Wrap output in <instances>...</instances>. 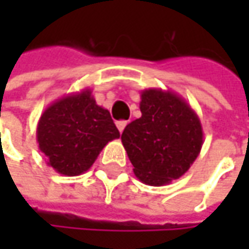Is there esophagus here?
Returning a JSON list of instances; mask_svg holds the SVG:
<instances>
[{
    "mask_svg": "<svg viewBox=\"0 0 249 249\" xmlns=\"http://www.w3.org/2000/svg\"><path fill=\"white\" fill-rule=\"evenodd\" d=\"M125 125H126V121H118V123H117V128H118V131H120V132H123V131H124Z\"/></svg>",
    "mask_w": 249,
    "mask_h": 249,
    "instance_id": "1",
    "label": "esophagus"
}]
</instances>
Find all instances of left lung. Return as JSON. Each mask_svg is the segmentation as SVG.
I'll return each instance as SVG.
<instances>
[{
	"label": "left lung",
	"instance_id": "left-lung-1",
	"mask_svg": "<svg viewBox=\"0 0 249 249\" xmlns=\"http://www.w3.org/2000/svg\"><path fill=\"white\" fill-rule=\"evenodd\" d=\"M141 117L125 126L121 141L137 178L148 186L172 183L186 173L203 145L197 114L177 93L141 90Z\"/></svg>",
	"mask_w": 249,
	"mask_h": 249
}]
</instances>
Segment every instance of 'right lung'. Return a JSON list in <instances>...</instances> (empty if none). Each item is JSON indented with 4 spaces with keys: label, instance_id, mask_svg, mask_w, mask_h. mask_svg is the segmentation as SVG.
<instances>
[{
    "label": "right lung",
    "instance_id": "right-lung-1",
    "mask_svg": "<svg viewBox=\"0 0 249 249\" xmlns=\"http://www.w3.org/2000/svg\"><path fill=\"white\" fill-rule=\"evenodd\" d=\"M120 138L109 111L99 107L90 89L69 93L50 104L37 124V142L46 161L57 173L88 172L102 148Z\"/></svg>",
    "mask_w": 249,
    "mask_h": 249
}]
</instances>
